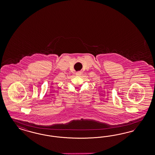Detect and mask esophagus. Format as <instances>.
Here are the masks:
<instances>
[{
  "instance_id": "1",
  "label": "esophagus",
  "mask_w": 155,
  "mask_h": 155,
  "mask_svg": "<svg viewBox=\"0 0 155 155\" xmlns=\"http://www.w3.org/2000/svg\"><path fill=\"white\" fill-rule=\"evenodd\" d=\"M81 74H82V72H81V71H77V72L76 73V75H81Z\"/></svg>"
}]
</instances>
